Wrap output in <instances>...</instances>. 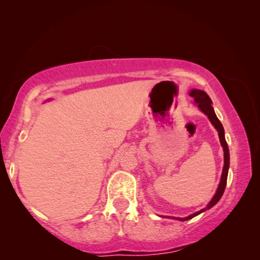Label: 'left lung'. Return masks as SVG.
<instances>
[{
	"instance_id": "obj_1",
	"label": "left lung",
	"mask_w": 260,
	"mask_h": 260,
	"mask_svg": "<svg viewBox=\"0 0 260 260\" xmlns=\"http://www.w3.org/2000/svg\"><path fill=\"white\" fill-rule=\"evenodd\" d=\"M189 95L193 98L195 100L196 104L199 105V108L201 109V111L205 113L206 116L211 121V124L214 126V128L218 131V134H219V140H220V143H221L222 149H223V169H222V174H221V179H220V183L218 186L217 191H215L214 196L212 197V200L209 202V204L206 205V208L202 209L199 212H195L190 215H188L186 218H177L178 220H181V221H186V220L191 219L193 217H196V215H199L200 213L204 212L205 210H209L214 206L215 204L218 203L219 200L221 199L223 191H225V188H226V183H227V175H228V169H230V150H228V146H227V142H226V139H225V131H223V127L221 125V122L217 118L214 113V110L212 108V101L209 98V95L205 93L203 90H200V89H191L190 93Z\"/></svg>"
}]
</instances>
